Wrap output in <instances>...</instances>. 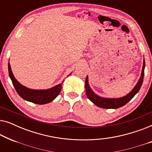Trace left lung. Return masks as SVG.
<instances>
[{"mask_svg": "<svg viewBox=\"0 0 152 152\" xmlns=\"http://www.w3.org/2000/svg\"><path fill=\"white\" fill-rule=\"evenodd\" d=\"M145 59L143 60V65L142 72H141L140 77L139 79L138 83L132 91H130L125 96L120 97V98H106L99 96L93 92L88 84V75L86 76V81H85V88H86V93L87 97L97 107L103 108V109H118L121 107H123L126 103H128L133 97H134L137 93L140 90L141 86L143 82V78L145 75Z\"/></svg>", "mask_w": 152, "mask_h": 152, "instance_id": "1", "label": "left lung"}]
</instances>
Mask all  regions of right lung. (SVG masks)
Returning a JSON list of instances; mask_svg holds the SVG:
<instances>
[{
  "label": "right lung",
  "mask_w": 152,
  "mask_h": 152,
  "mask_svg": "<svg viewBox=\"0 0 152 152\" xmlns=\"http://www.w3.org/2000/svg\"><path fill=\"white\" fill-rule=\"evenodd\" d=\"M8 71H9L10 77L16 92L25 100L37 104H45L53 101L61 92V84L56 85L53 88L45 89V90H34V89L28 88L23 85L20 84L14 77L10 63H8Z\"/></svg>",
  "instance_id": "obj_1"
}]
</instances>
